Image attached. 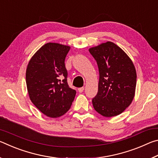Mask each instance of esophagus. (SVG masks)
Returning <instances> with one entry per match:
<instances>
[{"mask_svg": "<svg viewBox=\"0 0 158 158\" xmlns=\"http://www.w3.org/2000/svg\"><path fill=\"white\" fill-rule=\"evenodd\" d=\"M84 87H81V88H79V89H78V91L79 93H82L83 91H84Z\"/></svg>", "mask_w": 158, "mask_h": 158, "instance_id": "34e87169", "label": "esophagus"}]
</instances>
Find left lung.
I'll return each instance as SVG.
<instances>
[{
	"label": "left lung",
	"mask_w": 158,
	"mask_h": 158,
	"mask_svg": "<svg viewBox=\"0 0 158 158\" xmlns=\"http://www.w3.org/2000/svg\"><path fill=\"white\" fill-rule=\"evenodd\" d=\"M89 52L100 73L98 91L92 100L93 107L105 117L121 114L130 106L135 93L137 73L132 61L111 42L90 48Z\"/></svg>",
	"instance_id": "left-lung-1"
}]
</instances>
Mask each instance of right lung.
Here are the masks:
<instances>
[{"label": "right lung", "instance_id": "1", "mask_svg": "<svg viewBox=\"0 0 158 158\" xmlns=\"http://www.w3.org/2000/svg\"><path fill=\"white\" fill-rule=\"evenodd\" d=\"M70 47L47 43L35 53L26 69V81L33 105L47 116L58 118L68 111L76 90L68 84L65 59Z\"/></svg>", "mask_w": 158, "mask_h": 158}]
</instances>
